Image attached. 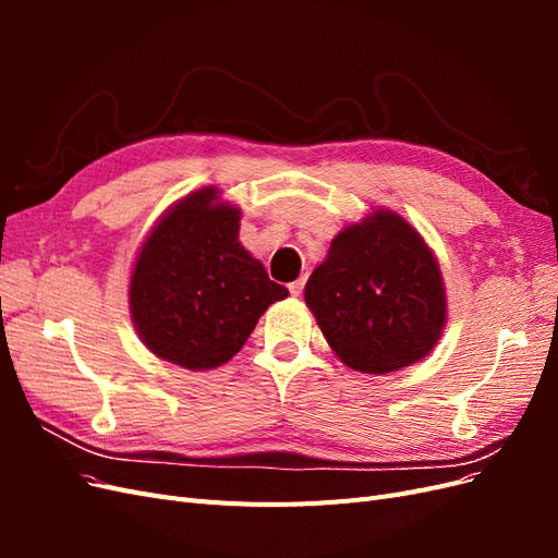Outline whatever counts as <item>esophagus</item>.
I'll return each instance as SVG.
<instances>
[{
	"mask_svg": "<svg viewBox=\"0 0 558 558\" xmlns=\"http://www.w3.org/2000/svg\"><path fill=\"white\" fill-rule=\"evenodd\" d=\"M302 289H305V279H298V281H291V283H289L291 295H300Z\"/></svg>",
	"mask_w": 558,
	"mask_h": 558,
	"instance_id": "esophagus-1",
	"label": "esophagus"
}]
</instances>
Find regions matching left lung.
I'll list each match as a JSON object with an SVG mask.
<instances>
[{"label":"left lung","mask_w":558,"mask_h":558,"mask_svg":"<svg viewBox=\"0 0 558 558\" xmlns=\"http://www.w3.org/2000/svg\"><path fill=\"white\" fill-rule=\"evenodd\" d=\"M305 302L340 361L365 375L426 359L447 324L440 265L388 209L337 234L305 286Z\"/></svg>","instance_id":"8db88e82"}]
</instances>
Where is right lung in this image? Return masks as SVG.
Segmentation results:
<instances>
[{
    "mask_svg": "<svg viewBox=\"0 0 558 558\" xmlns=\"http://www.w3.org/2000/svg\"><path fill=\"white\" fill-rule=\"evenodd\" d=\"M240 209L216 189L183 197L150 230L130 279V314L158 359L209 369L238 353L289 289L240 244Z\"/></svg>",
    "mask_w": 558,
    "mask_h": 558,
    "instance_id": "right-lung-1",
    "label": "right lung"
}]
</instances>
